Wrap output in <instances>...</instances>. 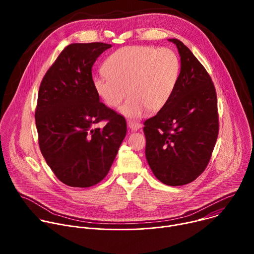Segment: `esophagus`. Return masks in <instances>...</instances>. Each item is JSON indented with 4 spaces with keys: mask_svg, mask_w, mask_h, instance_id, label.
Masks as SVG:
<instances>
[{
    "mask_svg": "<svg viewBox=\"0 0 254 254\" xmlns=\"http://www.w3.org/2000/svg\"><path fill=\"white\" fill-rule=\"evenodd\" d=\"M127 127H128V128H130L131 130H137V129H139L142 126H141V124H139V123H135V122H131V121H128L127 122Z\"/></svg>",
    "mask_w": 254,
    "mask_h": 254,
    "instance_id": "1",
    "label": "esophagus"
}]
</instances>
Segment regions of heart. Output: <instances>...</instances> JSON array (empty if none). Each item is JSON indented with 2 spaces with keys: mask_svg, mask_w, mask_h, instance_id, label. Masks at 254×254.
I'll use <instances>...</instances> for the list:
<instances>
[{
  "mask_svg": "<svg viewBox=\"0 0 254 254\" xmlns=\"http://www.w3.org/2000/svg\"><path fill=\"white\" fill-rule=\"evenodd\" d=\"M105 74L93 78L97 95L110 107L122 108L129 119H138L147 112L157 113L170 100L180 74V61L169 48L126 46L107 57Z\"/></svg>",
  "mask_w": 254,
  "mask_h": 254,
  "instance_id": "heart-1",
  "label": "heart"
}]
</instances>
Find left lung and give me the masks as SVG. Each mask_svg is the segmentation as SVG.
<instances>
[{
    "mask_svg": "<svg viewBox=\"0 0 254 254\" xmlns=\"http://www.w3.org/2000/svg\"><path fill=\"white\" fill-rule=\"evenodd\" d=\"M181 71L168 103L143 123L146 158L154 175L169 186H182L206 169L219 131L214 83L191 50L178 39Z\"/></svg>",
    "mask_w": 254,
    "mask_h": 254,
    "instance_id": "left-lung-1",
    "label": "left lung"
}]
</instances>
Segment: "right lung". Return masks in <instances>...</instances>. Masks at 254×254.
<instances>
[{"label":"right lung","mask_w":254,"mask_h":254,"mask_svg":"<svg viewBox=\"0 0 254 254\" xmlns=\"http://www.w3.org/2000/svg\"><path fill=\"white\" fill-rule=\"evenodd\" d=\"M111 44L66 46L44 75L35 111L40 151L67 186L88 188L110 172L127 134L125 118L99 101L92 65ZM104 121L100 129L95 126Z\"/></svg>","instance_id":"right-lung-1"}]
</instances>
